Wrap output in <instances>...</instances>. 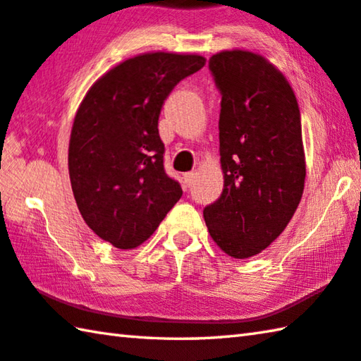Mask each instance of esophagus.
<instances>
[{
	"mask_svg": "<svg viewBox=\"0 0 361 361\" xmlns=\"http://www.w3.org/2000/svg\"><path fill=\"white\" fill-rule=\"evenodd\" d=\"M193 179H195V173H185L182 176V184H184L185 188H188L193 184Z\"/></svg>",
	"mask_w": 361,
	"mask_h": 361,
	"instance_id": "obj_1",
	"label": "esophagus"
}]
</instances>
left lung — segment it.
<instances>
[{
    "label": "left lung",
    "mask_w": 361,
    "mask_h": 361,
    "mask_svg": "<svg viewBox=\"0 0 361 361\" xmlns=\"http://www.w3.org/2000/svg\"><path fill=\"white\" fill-rule=\"evenodd\" d=\"M222 94L219 118L224 190L203 216L233 258L260 254L286 230L306 179L300 107L281 71L262 55L225 50L209 59Z\"/></svg>",
    "instance_id": "obj_1"
}]
</instances>
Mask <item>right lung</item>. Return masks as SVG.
Masks as SVG:
<instances>
[{"label":"right lung","mask_w":361,"mask_h":361,"mask_svg":"<svg viewBox=\"0 0 361 361\" xmlns=\"http://www.w3.org/2000/svg\"><path fill=\"white\" fill-rule=\"evenodd\" d=\"M204 63L200 55H137L82 99L69 139V179L85 224L114 247L142 244L182 197L179 182L164 173L158 117L173 88Z\"/></svg>","instance_id":"right-lung-1"}]
</instances>
